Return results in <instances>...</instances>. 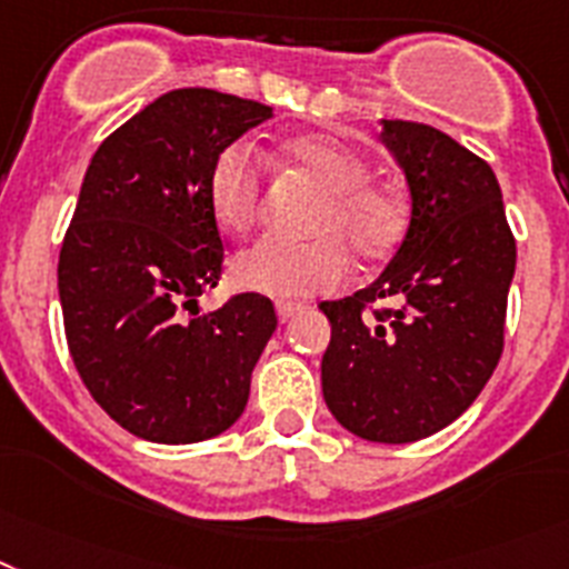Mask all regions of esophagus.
<instances>
[{"label": "esophagus", "instance_id": "obj_1", "mask_svg": "<svg viewBox=\"0 0 569 569\" xmlns=\"http://www.w3.org/2000/svg\"><path fill=\"white\" fill-rule=\"evenodd\" d=\"M303 303H295V300H280V303H277V315H280V321H292L295 315H300L303 312Z\"/></svg>", "mask_w": 569, "mask_h": 569}]
</instances>
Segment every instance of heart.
<instances>
[{"instance_id":"1","label":"heart","mask_w":569,"mask_h":569,"mask_svg":"<svg viewBox=\"0 0 569 569\" xmlns=\"http://www.w3.org/2000/svg\"><path fill=\"white\" fill-rule=\"evenodd\" d=\"M289 164L327 193L309 219L307 242L262 240L233 262L242 289L271 298L332 292L350 277V251L365 262L385 260L405 237L408 199L396 184L370 176V161L329 136H298L283 147ZM213 213L228 231L248 233L260 222L266 161L246 141H233L211 167Z\"/></svg>"}]
</instances>
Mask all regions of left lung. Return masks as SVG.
I'll return each mask as SVG.
<instances>
[{
  "label": "left lung",
  "instance_id": "obj_1",
  "mask_svg": "<svg viewBox=\"0 0 569 569\" xmlns=\"http://www.w3.org/2000/svg\"><path fill=\"white\" fill-rule=\"evenodd\" d=\"M405 170L410 226L376 283L323 300L321 385L332 417L370 442H413L475 402L503 352L515 237L480 156L417 121H381Z\"/></svg>",
  "mask_w": 569,
  "mask_h": 569
}]
</instances>
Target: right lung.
<instances>
[{
	"label": "right lung",
	"mask_w": 569,
	"mask_h": 569,
	"mask_svg": "<svg viewBox=\"0 0 569 569\" xmlns=\"http://www.w3.org/2000/svg\"><path fill=\"white\" fill-rule=\"evenodd\" d=\"M271 107L213 89L161 94L98 147L60 248L69 352L94 402L150 442L184 446L242 417L274 303L196 298L226 269L211 167Z\"/></svg>",
	"instance_id": "right-lung-1"
}]
</instances>
